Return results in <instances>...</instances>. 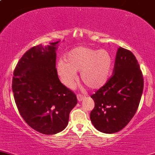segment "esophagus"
<instances>
[{
	"label": "esophagus",
	"instance_id": "34e87169",
	"mask_svg": "<svg viewBox=\"0 0 155 155\" xmlns=\"http://www.w3.org/2000/svg\"><path fill=\"white\" fill-rule=\"evenodd\" d=\"M84 95H83L82 94H78V95H77V98H78V101H82L83 99H84Z\"/></svg>",
	"mask_w": 155,
	"mask_h": 155
}]
</instances>
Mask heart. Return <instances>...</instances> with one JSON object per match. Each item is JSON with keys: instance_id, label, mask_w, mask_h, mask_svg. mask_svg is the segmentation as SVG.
I'll list each match as a JSON object with an SVG mask.
<instances>
[{"instance_id": "obj_1", "label": "heart", "mask_w": 155, "mask_h": 155, "mask_svg": "<svg viewBox=\"0 0 155 155\" xmlns=\"http://www.w3.org/2000/svg\"><path fill=\"white\" fill-rule=\"evenodd\" d=\"M112 68V57L104 49L78 47L60 60L57 73L60 81L68 88L74 85L77 74L81 71V81L89 88L97 89L103 87L109 79Z\"/></svg>"}]
</instances>
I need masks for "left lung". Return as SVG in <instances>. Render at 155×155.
I'll return each instance as SVG.
<instances>
[{
    "instance_id": "8db88e82",
    "label": "left lung",
    "mask_w": 155,
    "mask_h": 155,
    "mask_svg": "<svg viewBox=\"0 0 155 155\" xmlns=\"http://www.w3.org/2000/svg\"><path fill=\"white\" fill-rule=\"evenodd\" d=\"M143 73L136 57L119 47L113 75L91 98L95 107L90 113L94 127L105 134L123 129L136 113L143 90Z\"/></svg>"
}]
</instances>
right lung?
Segmentation results:
<instances>
[{"label":"right lung","mask_w":155,"mask_h":155,"mask_svg":"<svg viewBox=\"0 0 155 155\" xmlns=\"http://www.w3.org/2000/svg\"><path fill=\"white\" fill-rule=\"evenodd\" d=\"M29 49L14 70L12 89L18 112L30 127L52 135L66 127L77 104L75 94L60 82L56 68L57 45Z\"/></svg>","instance_id":"right-lung-1"}]
</instances>
